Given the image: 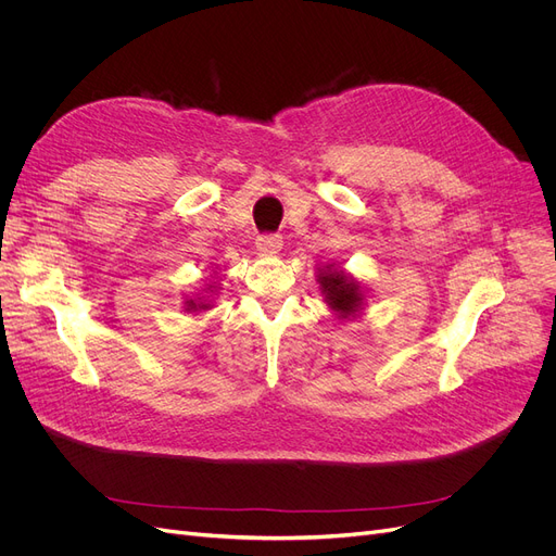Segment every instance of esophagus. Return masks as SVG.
<instances>
[{
    "label": "esophagus",
    "instance_id": "obj_1",
    "mask_svg": "<svg viewBox=\"0 0 556 556\" xmlns=\"http://www.w3.org/2000/svg\"><path fill=\"white\" fill-rule=\"evenodd\" d=\"M281 245H283V241L279 233H263V237L256 239V250L261 254H277L281 250Z\"/></svg>",
    "mask_w": 556,
    "mask_h": 556
}]
</instances>
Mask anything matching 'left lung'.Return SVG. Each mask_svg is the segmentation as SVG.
<instances>
[{"label":"left lung","instance_id":"obj_1","mask_svg":"<svg viewBox=\"0 0 556 556\" xmlns=\"http://www.w3.org/2000/svg\"><path fill=\"white\" fill-rule=\"evenodd\" d=\"M317 283L325 295V304L336 313L338 319L361 317L367 293L356 277L336 266V263H327L325 268H319Z\"/></svg>","mask_w":556,"mask_h":556}]
</instances>
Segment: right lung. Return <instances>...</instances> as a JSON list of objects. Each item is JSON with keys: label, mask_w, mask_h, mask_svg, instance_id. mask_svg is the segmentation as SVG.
<instances>
[{"label": "right lung", "mask_w": 556, "mask_h": 556, "mask_svg": "<svg viewBox=\"0 0 556 556\" xmlns=\"http://www.w3.org/2000/svg\"><path fill=\"white\" fill-rule=\"evenodd\" d=\"M214 279L212 283H207V288H202V293H195L193 298H187L185 300V313H202V311H210L214 308V295L218 293V277H216V270H212Z\"/></svg>", "instance_id": "add662e5"}]
</instances>
